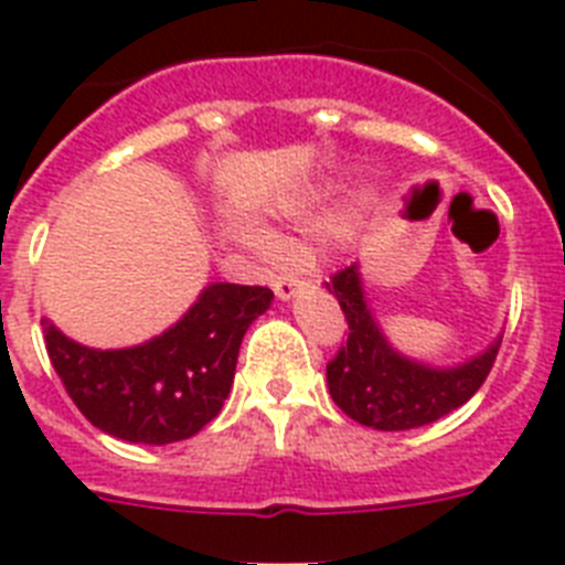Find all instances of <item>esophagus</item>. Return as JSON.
I'll return each instance as SVG.
<instances>
[{
	"mask_svg": "<svg viewBox=\"0 0 565 565\" xmlns=\"http://www.w3.org/2000/svg\"><path fill=\"white\" fill-rule=\"evenodd\" d=\"M301 284L305 281H301L296 273H281V275H275L273 290H275V296L281 298V301H290V298L301 290Z\"/></svg>",
	"mask_w": 565,
	"mask_h": 565,
	"instance_id": "esophagus-1",
	"label": "esophagus"
}]
</instances>
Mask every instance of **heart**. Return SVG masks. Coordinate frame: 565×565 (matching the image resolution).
Returning a JSON list of instances; mask_svg holds the SVG:
<instances>
[{
	"mask_svg": "<svg viewBox=\"0 0 565 565\" xmlns=\"http://www.w3.org/2000/svg\"><path fill=\"white\" fill-rule=\"evenodd\" d=\"M312 230H321V232H333L335 230V217L333 215H319L310 221Z\"/></svg>",
	"mask_w": 565,
	"mask_h": 565,
	"instance_id": "heart-1",
	"label": "heart"
}]
</instances>
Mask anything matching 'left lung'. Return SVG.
Listing matches in <instances>:
<instances>
[{
  "instance_id": "obj_1",
  "label": "left lung",
  "mask_w": 565,
  "mask_h": 565,
  "mask_svg": "<svg viewBox=\"0 0 565 565\" xmlns=\"http://www.w3.org/2000/svg\"><path fill=\"white\" fill-rule=\"evenodd\" d=\"M327 290L350 327L348 344L327 364V385L335 405L367 428L411 430L443 419L466 405L494 367L502 339L457 367H430L396 353L364 301L359 264L330 275Z\"/></svg>"
}]
</instances>
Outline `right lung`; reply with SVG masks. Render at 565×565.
Instances as JSON below:
<instances>
[{
	"label": "right lung",
	"instance_id": "right-lung-1",
	"mask_svg": "<svg viewBox=\"0 0 565 565\" xmlns=\"http://www.w3.org/2000/svg\"><path fill=\"white\" fill-rule=\"evenodd\" d=\"M269 301L267 287L210 284L178 324L137 348H83L49 321L45 348L94 428L122 443H180L221 414L241 339Z\"/></svg>",
	"mask_w": 565,
	"mask_h": 565
}]
</instances>
